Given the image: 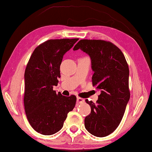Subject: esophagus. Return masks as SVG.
<instances>
[{
	"label": "esophagus",
	"instance_id": "esophagus-1",
	"mask_svg": "<svg viewBox=\"0 0 152 152\" xmlns=\"http://www.w3.org/2000/svg\"><path fill=\"white\" fill-rule=\"evenodd\" d=\"M77 102L79 104L84 103V100L83 99H82V98H80V97H77Z\"/></svg>",
	"mask_w": 152,
	"mask_h": 152
}]
</instances>
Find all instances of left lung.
Masks as SVG:
<instances>
[{"label":"left lung","mask_w":152,"mask_h":152,"mask_svg":"<svg viewBox=\"0 0 152 152\" xmlns=\"http://www.w3.org/2000/svg\"><path fill=\"white\" fill-rule=\"evenodd\" d=\"M79 49L91 58L92 86L101 91L96 103L86 99L91 112L84 126L92 135L105 137L119 126L129 101L128 64L120 49L110 42L81 39L73 50Z\"/></svg>","instance_id":"left-lung-1"}]
</instances>
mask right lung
<instances>
[{
    "label": "right lung",
    "mask_w": 152,
    "mask_h": 152,
    "mask_svg": "<svg viewBox=\"0 0 152 152\" xmlns=\"http://www.w3.org/2000/svg\"><path fill=\"white\" fill-rule=\"evenodd\" d=\"M77 39H50L33 51L25 72L24 106L28 121L36 132L50 135L59 132L76 97L56 94L53 90L60 78L63 56Z\"/></svg>",
    "instance_id": "obj_1"
}]
</instances>
